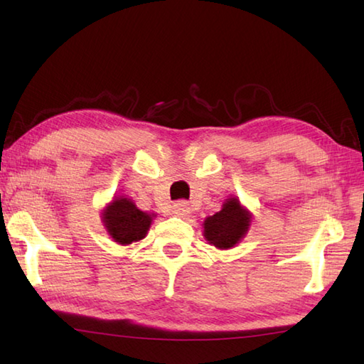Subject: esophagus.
<instances>
[{"label":"esophagus","instance_id":"34e87169","mask_svg":"<svg viewBox=\"0 0 364 364\" xmlns=\"http://www.w3.org/2000/svg\"><path fill=\"white\" fill-rule=\"evenodd\" d=\"M189 213V206L186 202H178L173 205V214L180 215V218H184Z\"/></svg>","mask_w":364,"mask_h":364}]
</instances>
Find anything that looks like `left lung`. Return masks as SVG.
Instances as JSON below:
<instances>
[{
	"label": "left lung",
	"mask_w": 364,
	"mask_h": 364,
	"mask_svg": "<svg viewBox=\"0 0 364 364\" xmlns=\"http://www.w3.org/2000/svg\"><path fill=\"white\" fill-rule=\"evenodd\" d=\"M205 237L219 249L235 247L250 225V214L239 205L236 198H228L222 210L205 220Z\"/></svg>",
	"instance_id": "8db88e82"
}]
</instances>
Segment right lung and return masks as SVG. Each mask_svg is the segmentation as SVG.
<instances>
[{
	"instance_id": "obj_1",
	"label": "right lung",
	"mask_w": 364,
	"mask_h": 364,
	"mask_svg": "<svg viewBox=\"0 0 364 364\" xmlns=\"http://www.w3.org/2000/svg\"><path fill=\"white\" fill-rule=\"evenodd\" d=\"M103 222L115 242L131 244L145 237L151 223V215L137 210L128 198H115L103 214Z\"/></svg>"
}]
</instances>
